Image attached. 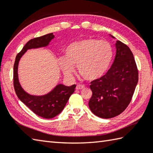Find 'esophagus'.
Here are the masks:
<instances>
[{"label": "esophagus", "mask_w": 153, "mask_h": 153, "mask_svg": "<svg viewBox=\"0 0 153 153\" xmlns=\"http://www.w3.org/2000/svg\"><path fill=\"white\" fill-rule=\"evenodd\" d=\"M76 90H81V89L85 88V86L84 85H76Z\"/></svg>", "instance_id": "1"}]
</instances>
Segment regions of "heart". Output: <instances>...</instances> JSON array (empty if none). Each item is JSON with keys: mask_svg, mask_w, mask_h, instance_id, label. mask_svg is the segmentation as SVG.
<instances>
[{"mask_svg": "<svg viewBox=\"0 0 153 153\" xmlns=\"http://www.w3.org/2000/svg\"><path fill=\"white\" fill-rule=\"evenodd\" d=\"M65 56L59 59V65L65 76L70 77L76 66L83 79L95 81L107 72L114 56L113 47L105 40L88 38L71 43L65 51Z\"/></svg>", "mask_w": 153, "mask_h": 153, "instance_id": "obj_1", "label": "heart"}]
</instances>
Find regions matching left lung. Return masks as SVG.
<instances>
[{"label": "left lung", "mask_w": 153, "mask_h": 153, "mask_svg": "<svg viewBox=\"0 0 153 153\" xmlns=\"http://www.w3.org/2000/svg\"><path fill=\"white\" fill-rule=\"evenodd\" d=\"M115 46L116 56L111 67L90 85L93 94L89 108L94 114L102 119L118 116L125 110L139 80L136 62L130 48L119 41H117Z\"/></svg>", "instance_id": "left-lung-1"}]
</instances>
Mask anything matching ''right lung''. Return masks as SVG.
Returning <instances> with one entry per match:
<instances>
[{"label":"right lung","instance_id":"obj_1","mask_svg":"<svg viewBox=\"0 0 153 153\" xmlns=\"http://www.w3.org/2000/svg\"><path fill=\"white\" fill-rule=\"evenodd\" d=\"M54 37L53 33H49L30 40L17 54L14 64L13 84L17 97L34 113L45 119H52L61 112L71 95L75 90L76 85L67 86L59 84L50 93L42 96L29 94L23 90L20 85L18 77V66L20 59L28 49L47 47Z\"/></svg>","mask_w":153,"mask_h":153}]
</instances>
